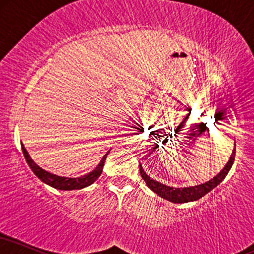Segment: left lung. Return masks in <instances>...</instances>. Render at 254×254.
Segmentation results:
<instances>
[{"label": "left lung", "instance_id": "1", "mask_svg": "<svg viewBox=\"0 0 254 254\" xmlns=\"http://www.w3.org/2000/svg\"><path fill=\"white\" fill-rule=\"evenodd\" d=\"M234 159H235V148L234 150H233L232 155L229 157L228 162H227L226 166L222 168V171H221L217 176H215L212 179L209 180V182L199 184V185L189 186V188H173V186L165 185V184L157 182V180H154L153 178H150L147 173H145L143 167H142L141 162H139V173H141L142 179H143L145 184H147L148 188H149L153 192H155L157 196L164 198V199L168 200V202H172V203L194 202V200H198L199 198L205 196L206 193H209L212 189H215L217 185H220V183H222V180L226 178L229 170L232 168Z\"/></svg>", "mask_w": 254, "mask_h": 254}]
</instances>
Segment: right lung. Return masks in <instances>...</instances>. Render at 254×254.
I'll return each mask as SVG.
<instances>
[{
	"label": "right lung",
	"instance_id": "obj_1",
	"mask_svg": "<svg viewBox=\"0 0 254 254\" xmlns=\"http://www.w3.org/2000/svg\"><path fill=\"white\" fill-rule=\"evenodd\" d=\"M21 148H22V153H24V156L26 159V162H27L30 168L32 170L36 176L42 180L43 183L48 184V185L52 186L54 189H57V190H63V191H71V190H80V189H84L87 186L92 185L95 180L100 177L101 172H103V167L105 164V160H106L107 155H109L110 151H107L106 154L103 156L101 161L99 162L97 167L94 168L92 172L89 173L84 174V176L77 177V178H68V177H61L57 176V174L50 173V172L43 170L42 167H39L33 160L31 159V156L28 155L27 150L24 147V144L21 143Z\"/></svg>",
	"mask_w": 254,
	"mask_h": 254
}]
</instances>
